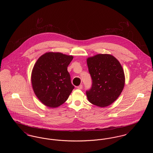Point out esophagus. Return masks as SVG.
Here are the masks:
<instances>
[{
    "mask_svg": "<svg viewBox=\"0 0 153 153\" xmlns=\"http://www.w3.org/2000/svg\"><path fill=\"white\" fill-rule=\"evenodd\" d=\"M77 89H81L82 88V85H80L79 86H78L77 87Z\"/></svg>",
    "mask_w": 153,
    "mask_h": 153,
    "instance_id": "obj_1",
    "label": "esophagus"
}]
</instances>
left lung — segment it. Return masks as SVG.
Instances as JSON below:
<instances>
[{
	"mask_svg": "<svg viewBox=\"0 0 153 153\" xmlns=\"http://www.w3.org/2000/svg\"><path fill=\"white\" fill-rule=\"evenodd\" d=\"M92 84L86 91L88 100L100 107L108 106L121 94L125 84L123 68L113 56L99 54L87 59Z\"/></svg>",
	"mask_w": 153,
	"mask_h": 153,
	"instance_id": "obj_1",
	"label": "left lung"
}]
</instances>
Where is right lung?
I'll return each instance as SVG.
<instances>
[{"label":"right lung","mask_w":153,"mask_h":153,"mask_svg":"<svg viewBox=\"0 0 153 153\" xmlns=\"http://www.w3.org/2000/svg\"><path fill=\"white\" fill-rule=\"evenodd\" d=\"M72 56L48 52L36 61L31 73L33 91L38 99L50 108L60 106L67 100L74 87L67 68Z\"/></svg>","instance_id":"obj_1"}]
</instances>
